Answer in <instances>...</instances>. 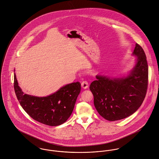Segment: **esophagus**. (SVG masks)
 Returning <instances> with one entry per match:
<instances>
[{
    "label": "esophagus",
    "instance_id": "obj_1",
    "mask_svg": "<svg viewBox=\"0 0 159 159\" xmlns=\"http://www.w3.org/2000/svg\"><path fill=\"white\" fill-rule=\"evenodd\" d=\"M81 86L84 89H87L89 87V83L87 81H83L81 84Z\"/></svg>",
    "mask_w": 159,
    "mask_h": 159
}]
</instances>
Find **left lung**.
<instances>
[{
    "label": "left lung",
    "instance_id": "left-lung-1",
    "mask_svg": "<svg viewBox=\"0 0 159 159\" xmlns=\"http://www.w3.org/2000/svg\"><path fill=\"white\" fill-rule=\"evenodd\" d=\"M132 55L134 64L126 75L119 77L97 75L90 90L99 114L109 121L125 119L142 104L148 82V65L142 47L136 43Z\"/></svg>",
    "mask_w": 159,
    "mask_h": 159
}]
</instances>
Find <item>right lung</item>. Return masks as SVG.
Masks as SVG:
<instances>
[{"label": "right lung", "instance_id": "right-lung-1", "mask_svg": "<svg viewBox=\"0 0 159 159\" xmlns=\"http://www.w3.org/2000/svg\"><path fill=\"white\" fill-rule=\"evenodd\" d=\"M14 89L21 107L33 119L47 125L58 126L70 116L80 92L81 84L73 82L50 95L39 97L24 93L15 73Z\"/></svg>", "mask_w": 159, "mask_h": 159}]
</instances>
